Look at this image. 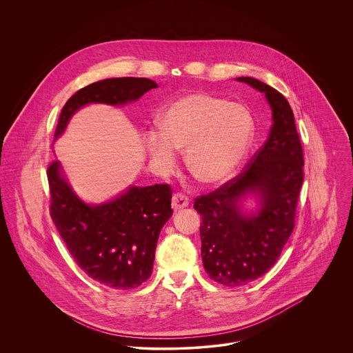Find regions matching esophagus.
Masks as SVG:
<instances>
[{"mask_svg": "<svg viewBox=\"0 0 353 353\" xmlns=\"http://www.w3.org/2000/svg\"><path fill=\"white\" fill-rule=\"evenodd\" d=\"M188 205H189V199L185 194L175 193L172 196V208H174V210H179V209H182V208H185Z\"/></svg>", "mask_w": 353, "mask_h": 353, "instance_id": "obj_1", "label": "esophagus"}]
</instances>
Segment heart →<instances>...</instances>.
Returning <instances> with one entry per match:
<instances>
[{"label":"heart","mask_w":353,"mask_h":353,"mask_svg":"<svg viewBox=\"0 0 353 353\" xmlns=\"http://www.w3.org/2000/svg\"><path fill=\"white\" fill-rule=\"evenodd\" d=\"M160 132L147 136L152 157L172 167L176 150L186 148L192 174L205 183H219L234 174L252 139V114L234 101L206 92H190L170 101L159 117Z\"/></svg>","instance_id":"heart-1"}]
</instances>
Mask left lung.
<instances>
[{
	"instance_id": "1",
	"label": "left lung",
	"mask_w": 353,
	"mask_h": 353,
	"mask_svg": "<svg viewBox=\"0 0 353 353\" xmlns=\"http://www.w3.org/2000/svg\"><path fill=\"white\" fill-rule=\"evenodd\" d=\"M236 80L265 94L273 125L265 144L238 176L194 200L202 219L203 269L212 280L227 287L249 284L277 262L295 227L304 167L288 101L256 79ZM249 194L261 200L260 210L252 215L243 214L240 203Z\"/></svg>"
}]
</instances>
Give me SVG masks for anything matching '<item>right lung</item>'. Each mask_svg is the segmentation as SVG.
<instances>
[{
    "mask_svg": "<svg viewBox=\"0 0 353 353\" xmlns=\"http://www.w3.org/2000/svg\"><path fill=\"white\" fill-rule=\"evenodd\" d=\"M157 84L150 79H105L79 90L61 110L54 137L85 104H125L140 99ZM50 216L77 265L95 281L115 290H132L152 274L159 234L172 216L171 188L132 186L114 201L87 205L61 175L59 161L48 167Z\"/></svg>",
    "mask_w": 353,
    "mask_h": 353,
    "instance_id": "add662e5",
    "label": "right lung"
}]
</instances>
